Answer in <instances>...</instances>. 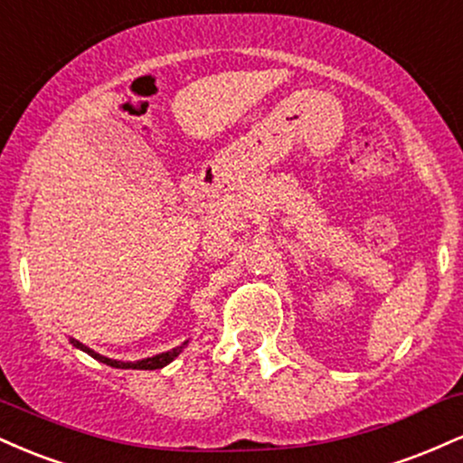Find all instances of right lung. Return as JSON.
<instances>
[{"instance_id":"add662e5","label":"right lung","mask_w":463,"mask_h":463,"mask_svg":"<svg viewBox=\"0 0 463 463\" xmlns=\"http://www.w3.org/2000/svg\"><path fill=\"white\" fill-rule=\"evenodd\" d=\"M69 342H71L76 348L84 350V353H87V354H91L93 359L102 361V364L110 365V368H119V370H161L167 364H172V361L176 359L180 353H183V348L187 346V342H184V344H180V346H176V348L167 350V353L154 354V357H147V359H141V361H117V359H109V357H104V354L95 353V350H91L89 346H84V344H80L78 339H69Z\"/></svg>"}]
</instances>
